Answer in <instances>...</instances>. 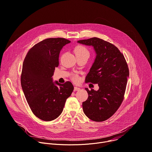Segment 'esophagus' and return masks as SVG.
Wrapping results in <instances>:
<instances>
[{
    "mask_svg": "<svg viewBox=\"0 0 152 152\" xmlns=\"http://www.w3.org/2000/svg\"><path fill=\"white\" fill-rule=\"evenodd\" d=\"M80 90V88H79V87H77V86L74 87V91H78V90Z\"/></svg>",
    "mask_w": 152,
    "mask_h": 152,
    "instance_id": "34e87169",
    "label": "esophagus"
}]
</instances>
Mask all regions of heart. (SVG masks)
<instances>
[{
    "label": "heart",
    "mask_w": 152,
    "mask_h": 152,
    "mask_svg": "<svg viewBox=\"0 0 152 152\" xmlns=\"http://www.w3.org/2000/svg\"><path fill=\"white\" fill-rule=\"evenodd\" d=\"M75 53L76 54V56H79V55H82V54H89V52L88 51V50L83 45H77L75 48ZM71 78L72 80L74 81V82H77L79 81L80 80V77L79 76L76 74H74L72 75L71 77Z\"/></svg>",
    "instance_id": "obj_1"
}]
</instances>
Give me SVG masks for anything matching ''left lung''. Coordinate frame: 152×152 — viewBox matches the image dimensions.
I'll return each instance as SVG.
<instances>
[{"label": "left lung", "instance_id": "obj_1", "mask_svg": "<svg viewBox=\"0 0 152 152\" xmlns=\"http://www.w3.org/2000/svg\"><path fill=\"white\" fill-rule=\"evenodd\" d=\"M78 42L94 48L96 58L85 81L98 84L99 87L97 91L85 88L88 96L83 102V110L90 120L103 122L122 103L129 75L128 66L124 54L107 41L94 37Z\"/></svg>", "mask_w": 152, "mask_h": 152}]
</instances>
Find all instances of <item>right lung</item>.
<instances>
[{"instance_id":"add662e5","label":"right lung","mask_w":152,"mask_h":152,"mask_svg":"<svg viewBox=\"0 0 152 152\" xmlns=\"http://www.w3.org/2000/svg\"><path fill=\"white\" fill-rule=\"evenodd\" d=\"M70 42L62 38L44 39L30 48L24 60L21 87L32 111L42 120L51 121L61 114L74 90L70 81L54 83L52 78L60 50Z\"/></svg>"}]
</instances>
